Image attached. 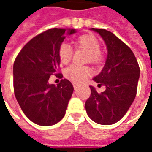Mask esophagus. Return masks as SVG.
Instances as JSON below:
<instances>
[{"label": "esophagus", "instance_id": "obj_1", "mask_svg": "<svg viewBox=\"0 0 152 152\" xmlns=\"http://www.w3.org/2000/svg\"><path fill=\"white\" fill-rule=\"evenodd\" d=\"M72 85H73V87H74V89H77L80 86L78 83H76V82H73Z\"/></svg>", "mask_w": 152, "mask_h": 152}]
</instances>
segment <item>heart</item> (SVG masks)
<instances>
[{"instance_id":"obj_1","label":"heart","mask_w":152,"mask_h":152,"mask_svg":"<svg viewBox=\"0 0 152 152\" xmlns=\"http://www.w3.org/2000/svg\"><path fill=\"white\" fill-rule=\"evenodd\" d=\"M77 50H84L88 52L86 62L99 64L102 62V53L100 50L101 45L98 38L92 34H84L80 36L75 40ZM73 56V50L69 45L62 44L58 49V58L63 64H68ZM91 74V69L87 66L72 65L65 70V76L75 82H81Z\"/></svg>"}]
</instances>
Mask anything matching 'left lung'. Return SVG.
Returning a JSON list of instances; mask_svg holds the SVG:
<instances>
[{
  "mask_svg": "<svg viewBox=\"0 0 152 152\" xmlns=\"http://www.w3.org/2000/svg\"><path fill=\"white\" fill-rule=\"evenodd\" d=\"M104 40L107 57L102 72L94 78L106 90L99 94L89 86L91 94L86 102L89 118L96 123L109 125L116 123L127 112L136 97L140 75L138 63L127 45L105 29L91 28Z\"/></svg>",
  "mask_w": 152,
  "mask_h": 152,
  "instance_id": "8db88e82",
  "label": "left lung"
}]
</instances>
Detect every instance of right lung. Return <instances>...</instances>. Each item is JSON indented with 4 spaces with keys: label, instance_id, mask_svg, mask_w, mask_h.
<instances>
[{
    "label": "right lung",
    "instance_id": "1",
    "mask_svg": "<svg viewBox=\"0 0 152 152\" xmlns=\"http://www.w3.org/2000/svg\"><path fill=\"white\" fill-rule=\"evenodd\" d=\"M76 32V29H49L26 44L15 58L13 67L15 98L25 115L35 124L53 125L66 113L74 90L72 83L63 79L55 86L49 83V79L53 74L63 77L61 73H57L60 64L58 49L66 33Z\"/></svg>",
    "mask_w": 152,
    "mask_h": 152
}]
</instances>
